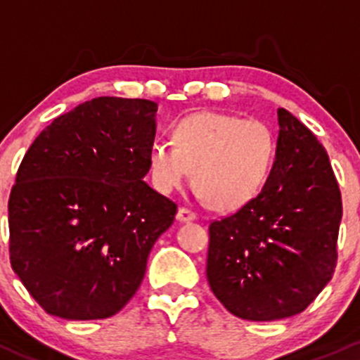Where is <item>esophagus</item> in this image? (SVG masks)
Segmentation results:
<instances>
[{"label": "esophagus", "mask_w": 360, "mask_h": 360, "mask_svg": "<svg viewBox=\"0 0 360 360\" xmlns=\"http://www.w3.org/2000/svg\"><path fill=\"white\" fill-rule=\"evenodd\" d=\"M177 221H181V223H188V221H195L197 219V214L193 212V210L186 209V207H181L179 210H177Z\"/></svg>", "instance_id": "1"}]
</instances>
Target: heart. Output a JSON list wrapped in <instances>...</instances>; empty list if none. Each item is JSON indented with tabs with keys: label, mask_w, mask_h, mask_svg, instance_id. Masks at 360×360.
I'll list each match as a JSON object with an SVG mask.
<instances>
[{
	"label": "heart",
	"mask_w": 360,
	"mask_h": 360,
	"mask_svg": "<svg viewBox=\"0 0 360 360\" xmlns=\"http://www.w3.org/2000/svg\"><path fill=\"white\" fill-rule=\"evenodd\" d=\"M172 136L150 150L151 177L162 193L183 186L193 169L195 184L214 207L238 209L259 195L274 169L277 141L261 120L200 111L181 120Z\"/></svg>",
	"instance_id": "heart-1"
}]
</instances>
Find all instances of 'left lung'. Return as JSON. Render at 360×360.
I'll use <instances>...</instances> for the list:
<instances>
[{
  "label": "left lung",
  "instance_id": "left-lung-1",
  "mask_svg": "<svg viewBox=\"0 0 360 360\" xmlns=\"http://www.w3.org/2000/svg\"><path fill=\"white\" fill-rule=\"evenodd\" d=\"M274 169L256 198L209 226L207 281L230 314L278 321L303 311L335 274L341 193L317 137L278 108Z\"/></svg>",
  "mask_w": 360,
  "mask_h": 360
}]
</instances>
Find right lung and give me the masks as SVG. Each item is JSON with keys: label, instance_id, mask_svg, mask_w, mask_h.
Returning a JSON list of instances; mask_svg holds the SVG:
<instances>
[{"label": "right lung", "instance_id": "obj_1", "mask_svg": "<svg viewBox=\"0 0 360 360\" xmlns=\"http://www.w3.org/2000/svg\"><path fill=\"white\" fill-rule=\"evenodd\" d=\"M157 103L96 97L41 130L8 200L10 263L39 307L68 321L118 314L177 205L148 186Z\"/></svg>", "mask_w": 360, "mask_h": 360}]
</instances>
